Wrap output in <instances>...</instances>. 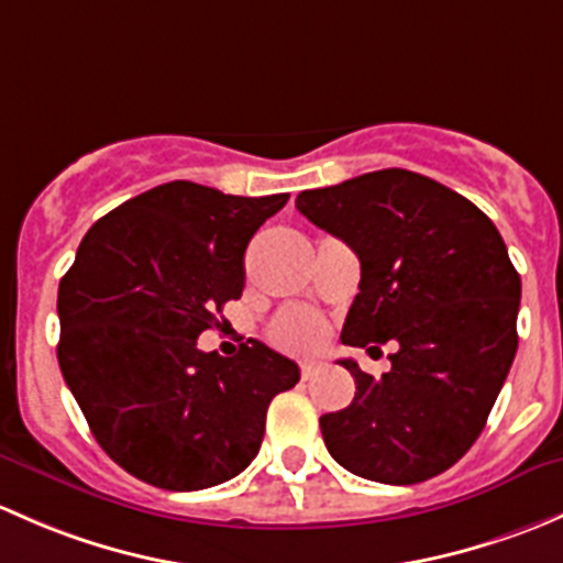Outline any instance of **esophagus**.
Here are the masks:
<instances>
[{
    "label": "esophagus",
    "mask_w": 563,
    "mask_h": 563,
    "mask_svg": "<svg viewBox=\"0 0 563 563\" xmlns=\"http://www.w3.org/2000/svg\"><path fill=\"white\" fill-rule=\"evenodd\" d=\"M322 368H324L322 361H303L300 363V376H303V379H311V376L320 374Z\"/></svg>",
    "instance_id": "esophagus-1"
}]
</instances>
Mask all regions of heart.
<instances>
[{
  "instance_id": "obj_1",
  "label": "heart",
  "mask_w": 563,
  "mask_h": 563,
  "mask_svg": "<svg viewBox=\"0 0 563 563\" xmlns=\"http://www.w3.org/2000/svg\"><path fill=\"white\" fill-rule=\"evenodd\" d=\"M271 335L287 352H314L324 341V324L320 317L309 314L303 309H295L276 320Z\"/></svg>"
}]
</instances>
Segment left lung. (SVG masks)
<instances>
[{"label": "left lung", "mask_w": 563, "mask_h": 563, "mask_svg": "<svg viewBox=\"0 0 563 563\" xmlns=\"http://www.w3.org/2000/svg\"><path fill=\"white\" fill-rule=\"evenodd\" d=\"M295 208L361 257V292L341 341H396L379 379L357 368L355 398L320 417L328 453L357 477L415 485L448 472L483 433L518 352L520 276L496 224L444 184L387 167Z\"/></svg>", "instance_id": "1"}]
</instances>
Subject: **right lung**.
<instances>
[{"label":"right lung","mask_w":563,"mask_h":563,"mask_svg":"<svg viewBox=\"0 0 563 563\" xmlns=\"http://www.w3.org/2000/svg\"><path fill=\"white\" fill-rule=\"evenodd\" d=\"M289 195L170 181L91 224L59 282L56 355L100 448L165 490L228 483L260 453L265 411L298 385L260 341L235 357L197 335L243 292V252Z\"/></svg>","instance_id":"right-lung-1"}]
</instances>
